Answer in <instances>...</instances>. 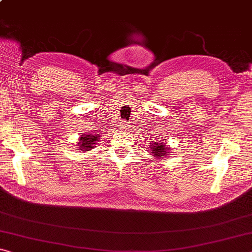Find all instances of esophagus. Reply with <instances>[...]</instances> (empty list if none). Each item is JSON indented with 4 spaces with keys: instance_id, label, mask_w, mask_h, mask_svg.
Instances as JSON below:
<instances>
[{
    "instance_id": "esophagus-1",
    "label": "esophagus",
    "mask_w": 252,
    "mask_h": 252,
    "mask_svg": "<svg viewBox=\"0 0 252 252\" xmlns=\"http://www.w3.org/2000/svg\"><path fill=\"white\" fill-rule=\"evenodd\" d=\"M120 129L121 130H126L127 129V122L126 121H122L120 123Z\"/></svg>"
}]
</instances>
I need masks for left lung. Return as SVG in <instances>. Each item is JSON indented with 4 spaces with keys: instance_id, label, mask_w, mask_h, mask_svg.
<instances>
[{
    "instance_id": "left-lung-1",
    "label": "left lung",
    "mask_w": 252,
    "mask_h": 252,
    "mask_svg": "<svg viewBox=\"0 0 252 252\" xmlns=\"http://www.w3.org/2000/svg\"><path fill=\"white\" fill-rule=\"evenodd\" d=\"M150 146L151 147L149 150L151 151V155L157 160L163 159V158L168 157V155L170 153V150H171L168 143H164L162 141H152L150 143Z\"/></svg>"
}]
</instances>
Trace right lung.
I'll return each instance as SVG.
<instances>
[{
	"mask_svg": "<svg viewBox=\"0 0 252 252\" xmlns=\"http://www.w3.org/2000/svg\"><path fill=\"white\" fill-rule=\"evenodd\" d=\"M101 134H95V133H82L79 138V142H78V150L82 151V152H88L92 150L96 142L99 141Z\"/></svg>",
	"mask_w": 252,
	"mask_h": 252,
	"instance_id": "obj_1",
	"label": "right lung"
}]
</instances>
